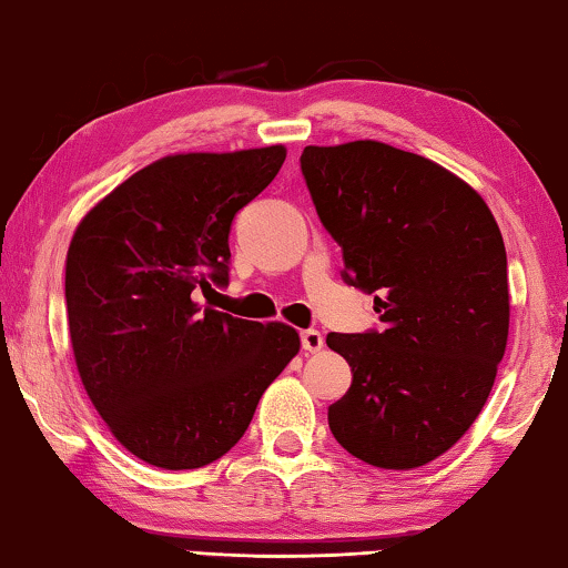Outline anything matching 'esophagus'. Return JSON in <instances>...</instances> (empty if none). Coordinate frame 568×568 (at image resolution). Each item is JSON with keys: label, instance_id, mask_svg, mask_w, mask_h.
<instances>
[{"label": "esophagus", "instance_id": "obj_1", "mask_svg": "<svg viewBox=\"0 0 568 568\" xmlns=\"http://www.w3.org/2000/svg\"><path fill=\"white\" fill-rule=\"evenodd\" d=\"M300 341H302V352H305V354H315V352H321V348H323V333L321 331H313V328L302 331Z\"/></svg>", "mask_w": 568, "mask_h": 568}]
</instances>
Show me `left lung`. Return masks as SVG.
Instances as JSON below:
<instances>
[{
    "label": "left lung",
    "mask_w": 568,
    "mask_h": 568,
    "mask_svg": "<svg viewBox=\"0 0 568 568\" xmlns=\"http://www.w3.org/2000/svg\"><path fill=\"white\" fill-rule=\"evenodd\" d=\"M300 168L341 276L375 292L383 323L325 338L352 367L333 437L375 468L432 463L476 422L507 348L499 224L468 183L390 144L305 146Z\"/></svg>",
    "instance_id": "left-lung-1"
}]
</instances>
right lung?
Masks as SVG:
<instances>
[{"mask_svg":"<svg viewBox=\"0 0 568 568\" xmlns=\"http://www.w3.org/2000/svg\"><path fill=\"white\" fill-rule=\"evenodd\" d=\"M284 158V146L162 158L74 232L67 321L77 369L113 437L139 460L165 470L220 460L300 352L290 325L201 305L230 284L232 222Z\"/></svg>","mask_w":568,"mask_h":568,"instance_id":"1","label":"right lung"}]
</instances>
